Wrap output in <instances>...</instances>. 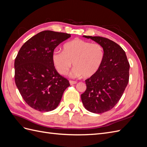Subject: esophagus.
Masks as SVG:
<instances>
[{
  "label": "esophagus",
  "instance_id": "34e87169",
  "mask_svg": "<svg viewBox=\"0 0 147 147\" xmlns=\"http://www.w3.org/2000/svg\"><path fill=\"white\" fill-rule=\"evenodd\" d=\"M69 83H70V84H71V85H72V84H76V83H77V82H76V81H73V80H70V81H69Z\"/></svg>",
  "mask_w": 147,
  "mask_h": 147
}]
</instances>
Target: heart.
Here are the masks:
<instances>
[{
    "label": "heart",
    "instance_id": "obj_1",
    "mask_svg": "<svg viewBox=\"0 0 147 147\" xmlns=\"http://www.w3.org/2000/svg\"><path fill=\"white\" fill-rule=\"evenodd\" d=\"M104 55V48L100 44L77 38L65 43L63 51H53L52 61L61 75L67 74L73 63L75 67L70 74L71 77L90 78L99 71Z\"/></svg>",
    "mask_w": 147,
    "mask_h": 147
}]
</instances>
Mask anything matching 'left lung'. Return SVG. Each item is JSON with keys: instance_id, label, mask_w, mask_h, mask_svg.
Returning <instances> with one entry per match:
<instances>
[{"instance_id": "obj_1", "label": "left lung", "mask_w": 147, "mask_h": 147, "mask_svg": "<svg viewBox=\"0 0 147 147\" xmlns=\"http://www.w3.org/2000/svg\"><path fill=\"white\" fill-rule=\"evenodd\" d=\"M83 37L100 44L105 55L98 72L85 80L86 90L81 99L88 111L104 113L112 109L121 99L129 82L130 65L125 51L113 41L99 36Z\"/></svg>"}]
</instances>
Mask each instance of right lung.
I'll return each mask as SVG.
<instances>
[{"label": "right lung", "mask_w": 147, "mask_h": 147, "mask_svg": "<svg viewBox=\"0 0 147 147\" xmlns=\"http://www.w3.org/2000/svg\"><path fill=\"white\" fill-rule=\"evenodd\" d=\"M67 33L44 30L25 42L15 61V80L21 96L30 107L50 112L58 106L67 79L57 72L52 61L55 48L70 37Z\"/></svg>", "instance_id": "1"}]
</instances>
